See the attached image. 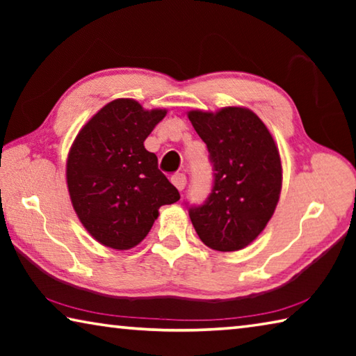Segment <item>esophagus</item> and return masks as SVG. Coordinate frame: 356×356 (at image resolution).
<instances>
[{
    "mask_svg": "<svg viewBox=\"0 0 356 356\" xmlns=\"http://www.w3.org/2000/svg\"><path fill=\"white\" fill-rule=\"evenodd\" d=\"M171 182H172L174 185H176V188H177V190L182 191V190L185 188V185H186V177H185V174H182V172L174 174V176L171 177Z\"/></svg>",
    "mask_w": 356,
    "mask_h": 356,
    "instance_id": "esophagus-1",
    "label": "esophagus"
}]
</instances>
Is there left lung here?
<instances>
[{
	"label": "left lung",
	"instance_id": "left-lung-1",
	"mask_svg": "<svg viewBox=\"0 0 356 356\" xmlns=\"http://www.w3.org/2000/svg\"><path fill=\"white\" fill-rule=\"evenodd\" d=\"M188 119L206 143L213 170L207 200L200 206L185 202L193 226L209 248L242 250L264 231L278 204V147L262 120L246 108L190 111Z\"/></svg>",
	"mask_w": 356,
	"mask_h": 356
}]
</instances>
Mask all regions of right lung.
Returning a JSON list of instances; mask_svg holds the SVG:
<instances>
[{
	"instance_id": "add662e5",
	"label": "right lung",
	"mask_w": 356,
	"mask_h": 356,
	"mask_svg": "<svg viewBox=\"0 0 356 356\" xmlns=\"http://www.w3.org/2000/svg\"><path fill=\"white\" fill-rule=\"evenodd\" d=\"M166 110H143L131 99L105 105L80 130L67 159L72 206L102 245L130 250L147 236L159 209L180 200L144 140Z\"/></svg>"
}]
</instances>
